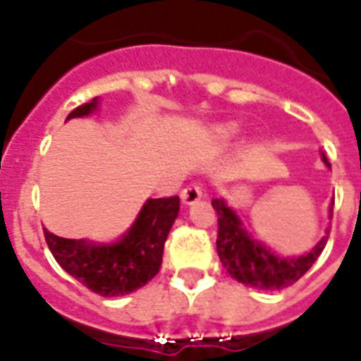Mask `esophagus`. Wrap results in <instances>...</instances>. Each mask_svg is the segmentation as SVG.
Listing matches in <instances>:
<instances>
[{
  "instance_id": "esophagus-1",
  "label": "esophagus",
  "mask_w": 361,
  "mask_h": 361,
  "mask_svg": "<svg viewBox=\"0 0 361 361\" xmlns=\"http://www.w3.org/2000/svg\"><path fill=\"white\" fill-rule=\"evenodd\" d=\"M202 197L204 191L200 183H191V185H187L185 189L181 191V202L185 204V206H191V204L198 202Z\"/></svg>"
}]
</instances>
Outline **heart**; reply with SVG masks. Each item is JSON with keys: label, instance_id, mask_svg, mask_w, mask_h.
Instances as JSON below:
<instances>
[{"label": "heart", "instance_id": "1", "mask_svg": "<svg viewBox=\"0 0 361 361\" xmlns=\"http://www.w3.org/2000/svg\"><path fill=\"white\" fill-rule=\"evenodd\" d=\"M240 133V127L238 123H221L214 129V138L215 140L223 142V144H228L231 140H234Z\"/></svg>", "mask_w": 361, "mask_h": 361}]
</instances>
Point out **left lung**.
<instances>
[{"label":"left lung","mask_w":361,"mask_h":361,"mask_svg":"<svg viewBox=\"0 0 361 361\" xmlns=\"http://www.w3.org/2000/svg\"><path fill=\"white\" fill-rule=\"evenodd\" d=\"M322 161L330 166L328 159L322 153ZM212 206L217 212V255L223 268L236 281L260 290H281L285 286L294 285L302 275H305L314 260L324 251L326 241L330 236V226L326 228V236L302 257H281L269 251L268 247L249 236L243 228L236 212L225 202V198H214ZM334 214V202L330 206V219Z\"/></svg>","instance_id":"8db88e82"}]
</instances>
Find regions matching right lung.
<instances>
[{"instance_id": "obj_1", "label": "right lung", "mask_w": 361, "mask_h": 361, "mask_svg": "<svg viewBox=\"0 0 361 361\" xmlns=\"http://www.w3.org/2000/svg\"><path fill=\"white\" fill-rule=\"evenodd\" d=\"M99 99L67 116L84 118L95 112ZM180 212V198H147L133 226L114 243L59 238L44 228V240L56 262L99 296H125L159 274L164 241Z\"/></svg>"}]
</instances>
